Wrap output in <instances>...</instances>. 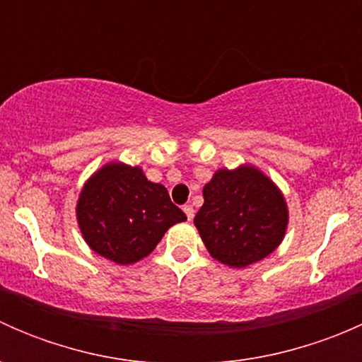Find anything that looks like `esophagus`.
<instances>
[{
	"label": "esophagus",
	"instance_id": "1",
	"mask_svg": "<svg viewBox=\"0 0 362 362\" xmlns=\"http://www.w3.org/2000/svg\"><path fill=\"white\" fill-rule=\"evenodd\" d=\"M184 211H185V215H187L189 221H192V218H194V208H192L191 204H185Z\"/></svg>",
	"mask_w": 362,
	"mask_h": 362
}]
</instances>
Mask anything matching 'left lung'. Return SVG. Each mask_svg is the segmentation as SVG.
<instances>
[{"label":"left lung","instance_id":"1","mask_svg":"<svg viewBox=\"0 0 362 362\" xmlns=\"http://www.w3.org/2000/svg\"><path fill=\"white\" fill-rule=\"evenodd\" d=\"M194 217L204 247L229 268H247L279 249L289 208L279 185L254 164L221 168L203 187Z\"/></svg>","mask_w":362,"mask_h":362}]
</instances>
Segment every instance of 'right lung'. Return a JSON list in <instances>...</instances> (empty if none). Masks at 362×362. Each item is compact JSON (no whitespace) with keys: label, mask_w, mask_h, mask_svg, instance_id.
<instances>
[{"label":"right lung","mask_w":362,"mask_h":362,"mask_svg":"<svg viewBox=\"0 0 362 362\" xmlns=\"http://www.w3.org/2000/svg\"><path fill=\"white\" fill-rule=\"evenodd\" d=\"M76 222L90 250L117 264L147 257L171 226L187 221L166 187L145 177L140 166L110 160L83 184Z\"/></svg>","instance_id":"add662e5"}]
</instances>
